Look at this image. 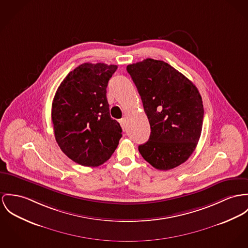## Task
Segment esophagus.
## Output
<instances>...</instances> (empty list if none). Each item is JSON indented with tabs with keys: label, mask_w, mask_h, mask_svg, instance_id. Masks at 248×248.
<instances>
[{
	"label": "esophagus",
	"mask_w": 248,
	"mask_h": 248,
	"mask_svg": "<svg viewBox=\"0 0 248 248\" xmlns=\"http://www.w3.org/2000/svg\"><path fill=\"white\" fill-rule=\"evenodd\" d=\"M119 123H120L123 130L124 131V129H125V120L124 119H121V120H119Z\"/></svg>",
	"instance_id": "obj_1"
}]
</instances>
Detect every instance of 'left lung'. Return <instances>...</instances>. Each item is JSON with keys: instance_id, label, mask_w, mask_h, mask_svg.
<instances>
[{"instance_id": "left-lung-1", "label": "left lung", "mask_w": 248, "mask_h": 248, "mask_svg": "<svg viewBox=\"0 0 248 248\" xmlns=\"http://www.w3.org/2000/svg\"><path fill=\"white\" fill-rule=\"evenodd\" d=\"M149 120L148 141L141 156L157 170L185 162L200 139L204 108L197 88L168 63L146 58L126 67Z\"/></svg>"}]
</instances>
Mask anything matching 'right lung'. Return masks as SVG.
Returning <instances> with one entry per match:
<instances>
[{
	"mask_svg": "<svg viewBox=\"0 0 248 248\" xmlns=\"http://www.w3.org/2000/svg\"><path fill=\"white\" fill-rule=\"evenodd\" d=\"M117 68L105 63L81 64L65 77L54 97L52 122L57 144L80 165H102L122 138L107 99V87Z\"/></svg>",
	"mask_w": 248,
	"mask_h": 248,
	"instance_id": "right-lung-1",
	"label": "right lung"
}]
</instances>
